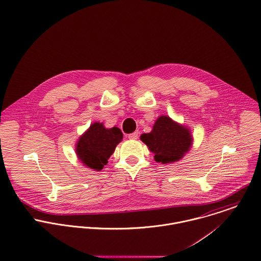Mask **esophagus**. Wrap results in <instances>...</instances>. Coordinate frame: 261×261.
I'll return each mask as SVG.
<instances>
[{"label":"esophagus","instance_id":"obj_1","mask_svg":"<svg viewBox=\"0 0 261 261\" xmlns=\"http://www.w3.org/2000/svg\"><path fill=\"white\" fill-rule=\"evenodd\" d=\"M128 138L129 139H132V140H135L138 138V132H134V133H131L128 135Z\"/></svg>","mask_w":261,"mask_h":261}]
</instances>
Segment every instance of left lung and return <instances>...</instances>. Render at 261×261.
I'll return each mask as SVG.
<instances>
[{"mask_svg":"<svg viewBox=\"0 0 261 261\" xmlns=\"http://www.w3.org/2000/svg\"><path fill=\"white\" fill-rule=\"evenodd\" d=\"M141 140L153 152L157 162L171 163L184 156L192 144L188 128L173 122L167 116L159 117L150 133L142 134Z\"/></svg>","mask_w":261,"mask_h":261,"instance_id":"1","label":"left lung"}]
</instances>
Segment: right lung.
<instances>
[{"mask_svg": "<svg viewBox=\"0 0 261 261\" xmlns=\"http://www.w3.org/2000/svg\"><path fill=\"white\" fill-rule=\"evenodd\" d=\"M122 138L118 127L106 129L102 123H94L77 141L76 154L86 166L101 170Z\"/></svg>", "mask_w": 261, "mask_h": 261, "instance_id": "1", "label": "right lung"}]
</instances>
